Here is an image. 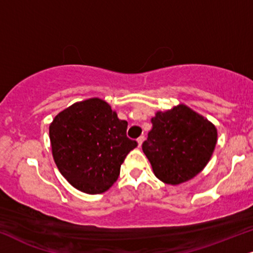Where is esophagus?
Instances as JSON below:
<instances>
[{
    "label": "esophagus",
    "mask_w": 253,
    "mask_h": 253,
    "mask_svg": "<svg viewBox=\"0 0 253 253\" xmlns=\"http://www.w3.org/2000/svg\"><path fill=\"white\" fill-rule=\"evenodd\" d=\"M144 138H145L144 136H141V137H138V139H137V142H138V146H142V143L144 142Z\"/></svg>",
    "instance_id": "obj_1"
}]
</instances>
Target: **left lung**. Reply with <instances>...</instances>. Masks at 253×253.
I'll list each match as a JSON object with an SVG mask.
<instances>
[{
	"label": "left lung",
	"instance_id": "1",
	"mask_svg": "<svg viewBox=\"0 0 253 253\" xmlns=\"http://www.w3.org/2000/svg\"><path fill=\"white\" fill-rule=\"evenodd\" d=\"M142 149L162 182L177 185L193 178L210 161L217 129L185 105L157 112Z\"/></svg>",
	"mask_w": 253,
	"mask_h": 253
}]
</instances>
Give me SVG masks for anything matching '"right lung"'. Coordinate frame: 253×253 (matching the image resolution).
<instances>
[{"instance_id":"1","label":"right lung","mask_w":253,"mask_h":253,"mask_svg":"<svg viewBox=\"0 0 253 253\" xmlns=\"http://www.w3.org/2000/svg\"><path fill=\"white\" fill-rule=\"evenodd\" d=\"M126 129L127 122L99 98L75 103L60 112L49 126L60 172L80 191H107L120 176L126 155L138 145L126 136Z\"/></svg>"}]
</instances>
